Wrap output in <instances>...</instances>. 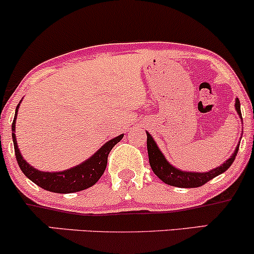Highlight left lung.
Listing matches in <instances>:
<instances>
[{
    "label": "left lung",
    "instance_id": "left-lung-1",
    "mask_svg": "<svg viewBox=\"0 0 254 254\" xmlns=\"http://www.w3.org/2000/svg\"><path fill=\"white\" fill-rule=\"evenodd\" d=\"M235 108L236 112H238L240 118L242 119L240 110V101H239V99H236ZM146 144L150 165L151 168H152L153 173H155L162 181L165 182V184L170 185V186L181 187V189H194V187H200L206 184L207 181L211 180V179L216 178L219 174L226 172L228 168L233 164V162H234L236 153H238L239 151V146H240V144H239L238 147H236L234 151V153L232 155V157L228 159L226 163H223L221 167L216 168V169L210 170V172L207 173H187L176 169V168H174L173 165H170L167 161H165L164 156L162 155L161 151L158 150L157 145L155 144L152 136H151L149 133H147Z\"/></svg>",
    "mask_w": 254,
    "mask_h": 254
}]
</instances>
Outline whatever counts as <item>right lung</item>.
<instances>
[{"instance_id":"obj_1","label":"right lung","mask_w":254,"mask_h":254,"mask_svg":"<svg viewBox=\"0 0 254 254\" xmlns=\"http://www.w3.org/2000/svg\"><path fill=\"white\" fill-rule=\"evenodd\" d=\"M18 107L15 110V116H14V121L12 124V136H13V144L14 151H15V158L18 162L21 172L30 179L31 181L35 182L43 190H50L54 193H73L79 192V190H86L89 187L93 186L97 181L99 180L102 175H103L105 168L108 163V156L112 149L115 146L118 142L121 140L124 135H119L116 138L112 139L104 144L95 155L86 162L81 163L80 165L70 168V169L64 170V172L60 173H44L39 172L31 167L30 164L22 158L21 153L18 149V142H16L15 134H14V129H15V120L16 113H18Z\"/></svg>"}]
</instances>
